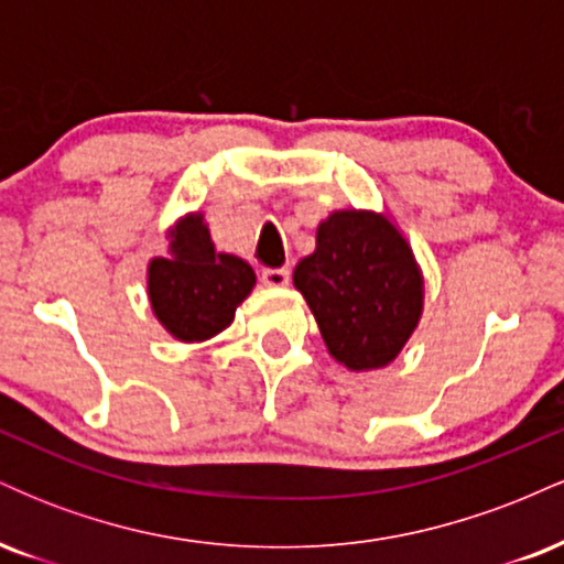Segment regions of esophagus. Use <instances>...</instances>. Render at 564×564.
<instances>
[{"mask_svg":"<svg viewBox=\"0 0 564 564\" xmlns=\"http://www.w3.org/2000/svg\"><path fill=\"white\" fill-rule=\"evenodd\" d=\"M289 278H291V273H289L286 268H268V270H262V283H264V286H270V289L289 286Z\"/></svg>","mask_w":564,"mask_h":564,"instance_id":"esophagus-1","label":"esophagus"}]
</instances>
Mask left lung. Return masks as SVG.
<instances>
[{"label": "left lung", "instance_id": "1", "mask_svg": "<svg viewBox=\"0 0 564 564\" xmlns=\"http://www.w3.org/2000/svg\"><path fill=\"white\" fill-rule=\"evenodd\" d=\"M294 286L332 358L349 371L392 364L422 318V270L403 232L377 212L345 209L323 219L315 251L296 264Z\"/></svg>", "mask_w": 564, "mask_h": 564}]
</instances>
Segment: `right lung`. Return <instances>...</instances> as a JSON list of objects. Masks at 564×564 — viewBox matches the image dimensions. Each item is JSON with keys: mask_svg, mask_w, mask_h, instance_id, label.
Here are the masks:
<instances>
[{"mask_svg": "<svg viewBox=\"0 0 564 564\" xmlns=\"http://www.w3.org/2000/svg\"><path fill=\"white\" fill-rule=\"evenodd\" d=\"M170 257L148 264V296L161 326L180 341H204L228 328L257 275L241 257L215 251L204 215L170 230Z\"/></svg>", "mask_w": 564, "mask_h": 564, "instance_id": "obj_1", "label": "right lung"}]
</instances>
